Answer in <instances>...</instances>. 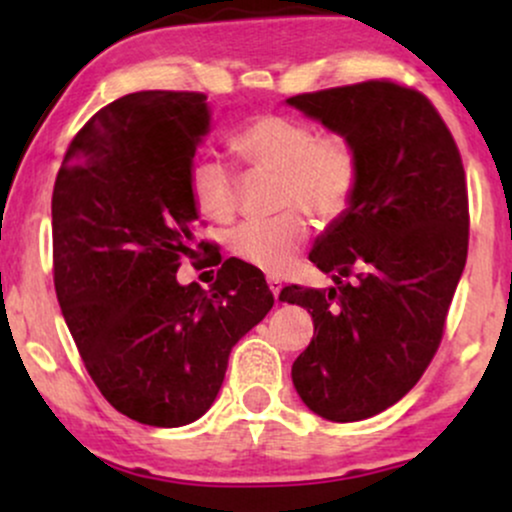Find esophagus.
I'll return each instance as SVG.
<instances>
[{
	"label": "esophagus",
	"mask_w": 512,
	"mask_h": 512,
	"mask_svg": "<svg viewBox=\"0 0 512 512\" xmlns=\"http://www.w3.org/2000/svg\"><path fill=\"white\" fill-rule=\"evenodd\" d=\"M267 286H269V291L274 293V298H279V291H281V279H279V276L269 274L267 276Z\"/></svg>",
	"instance_id": "34e87169"
}]
</instances>
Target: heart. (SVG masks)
<instances>
[{
  "label": "heart",
  "mask_w": 512,
  "mask_h": 512,
  "mask_svg": "<svg viewBox=\"0 0 512 512\" xmlns=\"http://www.w3.org/2000/svg\"><path fill=\"white\" fill-rule=\"evenodd\" d=\"M231 154L252 170L276 173L274 207L286 209L264 221L240 223L228 236L238 260L284 272L308 243L310 226L301 208L317 221H334L354 204L361 182L358 149L344 134H322L301 120L264 115L231 139ZM192 202L199 214L226 223L238 211V180L216 161H197L190 173Z\"/></svg>",
  "instance_id": "heart-1"
}]
</instances>
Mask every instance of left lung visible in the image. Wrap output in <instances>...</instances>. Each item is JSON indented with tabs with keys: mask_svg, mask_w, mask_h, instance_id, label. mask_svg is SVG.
Wrapping results in <instances>:
<instances>
[{
	"mask_svg": "<svg viewBox=\"0 0 512 512\" xmlns=\"http://www.w3.org/2000/svg\"><path fill=\"white\" fill-rule=\"evenodd\" d=\"M286 105L349 137L361 158L354 204L308 255L334 286L279 293L315 325L291 368L298 397L349 424L397 404L436 354L467 262V182L450 129L414 88L363 81Z\"/></svg>",
	"mask_w": 512,
	"mask_h": 512,
	"instance_id": "8db88e82",
	"label": "left lung"
}]
</instances>
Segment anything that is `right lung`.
Returning <instances> with one entry per match:
<instances>
[{
	"label": "right lung",
	"mask_w": 512,
	"mask_h": 512,
	"mask_svg": "<svg viewBox=\"0 0 512 512\" xmlns=\"http://www.w3.org/2000/svg\"><path fill=\"white\" fill-rule=\"evenodd\" d=\"M209 129L202 93H129L76 134L52 192L64 322L101 395L146 426L207 414L231 349L274 305L260 269L219 252L209 291L175 276L197 248L190 173Z\"/></svg>",
	"instance_id": "add662e5"
}]
</instances>
